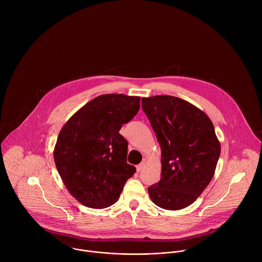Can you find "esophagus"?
Segmentation results:
<instances>
[{
  "label": "esophagus",
  "instance_id": "34e87169",
  "mask_svg": "<svg viewBox=\"0 0 262 262\" xmlns=\"http://www.w3.org/2000/svg\"><path fill=\"white\" fill-rule=\"evenodd\" d=\"M145 165H146V162L145 161H143V162H141L139 165H137V171L138 172H140V171H142L143 169H144V167H145Z\"/></svg>",
  "mask_w": 262,
  "mask_h": 262
}]
</instances>
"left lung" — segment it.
<instances>
[{"instance_id": "8db88e82", "label": "left lung", "mask_w": 262, "mask_h": 262, "mask_svg": "<svg viewBox=\"0 0 262 262\" xmlns=\"http://www.w3.org/2000/svg\"><path fill=\"white\" fill-rule=\"evenodd\" d=\"M142 107L162 151V178L148 194L161 208L188 207L214 175L221 144L213 124L203 111L175 96L143 97Z\"/></svg>"}]
</instances>
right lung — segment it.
Here are the masks:
<instances>
[{"label":"right lung","instance_id":"1","mask_svg":"<svg viewBox=\"0 0 262 262\" xmlns=\"http://www.w3.org/2000/svg\"><path fill=\"white\" fill-rule=\"evenodd\" d=\"M139 96L103 94L76 112L61 128L54 160L69 194L90 208L118 201L136 168L126 163V140L119 134L140 108Z\"/></svg>","mask_w":262,"mask_h":262}]
</instances>
